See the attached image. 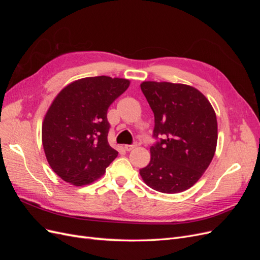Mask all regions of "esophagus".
<instances>
[{
    "instance_id": "1",
    "label": "esophagus",
    "mask_w": 260,
    "mask_h": 260,
    "mask_svg": "<svg viewBox=\"0 0 260 260\" xmlns=\"http://www.w3.org/2000/svg\"><path fill=\"white\" fill-rule=\"evenodd\" d=\"M136 147H137V144H127V145H124V149H125V151H128V152L132 151V149L136 148Z\"/></svg>"
}]
</instances>
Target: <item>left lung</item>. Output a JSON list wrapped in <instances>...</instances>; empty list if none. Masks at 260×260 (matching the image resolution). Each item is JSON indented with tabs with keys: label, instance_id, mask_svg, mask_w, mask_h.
<instances>
[{
	"label": "left lung",
	"instance_id": "1",
	"mask_svg": "<svg viewBox=\"0 0 260 260\" xmlns=\"http://www.w3.org/2000/svg\"><path fill=\"white\" fill-rule=\"evenodd\" d=\"M144 96L155 117L149 148L151 161L140 169L153 190L175 194L193 186L208 168L216 152V113L202 92L191 85L144 81Z\"/></svg>",
	"mask_w": 260,
	"mask_h": 260
}]
</instances>
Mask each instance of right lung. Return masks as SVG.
<instances>
[{
    "instance_id": "obj_1",
    "label": "right lung",
    "mask_w": 260,
    "mask_h": 260,
    "mask_svg": "<svg viewBox=\"0 0 260 260\" xmlns=\"http://www.w3.org/2000/svg\"><path fill=\"white\" fill-rule=\"evenodd\" d=\"M129 85L122 78H82L52 102L42 123V144L51 168L66 182L90 184L117 157L107 141V111Z\"/></svg>"
}]
</instances>
